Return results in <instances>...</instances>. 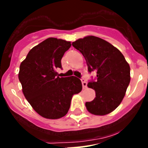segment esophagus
I'll return each mask as SVG.
<instances>
[{
  "label": "esophagus",
  "mask_w": 148,
  "mask_h": 148,
  "mask_svg": "<svg viewBox=\"0 0 148 148\" xmlns=\"http://www.w3.org/2000/svg\"><path fill=\"white\" fill-rule=\"evenodd\" d=\"M81 81H82V87L84 89H85L86 87H87V82H86V81H85V79H84V78H82L81 79Z\"/></svg>",
  "instance_id": "34e87169"
}]
</instances>
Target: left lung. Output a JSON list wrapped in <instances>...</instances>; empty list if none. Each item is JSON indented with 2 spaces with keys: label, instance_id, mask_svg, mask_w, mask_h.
Here are the masks:
<instances>
[{
  "label": "left lung",
  "instance_id": "1",
  "mask_svg": "<svg viewBox=\"0 0 148 148\" xmlns=\"http://www.w3.org/2000/svg\"><path fill=\"white\" fill-rule=\"evenodd\" d=\"M84 57L89 73L95 71V80L88 82L95 97L86 102L87 110L94 115L112 112L122 101L130 82V67L123 54L107 41L87 36L72 42Z\"/></svg>",
  "mask_w": 148,
  "mask_h": 148
}]
</instances>
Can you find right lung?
Instances as JSON below:
<instances>
[{
	"instance_id": "1",
	"label": "right lung",
	"mask_w": 148,
	"mask_h": 148,
	"mask_svg": "<svg viewBox=\"0 0 148 148\" xmlns=\"http://www.w3.org/2000/svg\"><path fill=\"white\" fill-rule=\"evenodd\" d=\"M71 42L50 38L30 50L19 67L18 79L27 101L42 117L56 119L68 113L73 95L82 89L81 80L60 77L61 58Z\"/></svg>"
}]
</instances>
